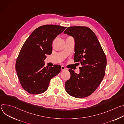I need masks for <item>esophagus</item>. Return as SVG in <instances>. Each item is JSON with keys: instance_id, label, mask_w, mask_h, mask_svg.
<instances>
[{"instance_id": "1", "label": "esophagus", "mask_w": 124, "mask_h": 124, "mask_svg": "<svg viewBox=\"0 0 124 124\" xmlns=\"http://www.w3.org/2000/svg\"><path fill=\"white\" fill-rule=\"evenodd\" d=\"M66 70V69L65 68V67H64L63 66H61V70Z\"/></svg>"}]
</instances>
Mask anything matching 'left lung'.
I'll use <instances>...</instances> for the list:
<instances>
[{
	"instance_id": "obj_1",
	"label": "left lung",
	"mask_w": 124,
	"mask_h": 124,
	"mask_svg": "<svg viewBox=\"0 0 124 124\" xmlns=\"http://www.w3.org/2000/svg\"><path fill=\"white\" fill-rule=\"evenodd\" d=\"M64 33L74 38V61L81 66L78 74L69 70L70 78L65 82V90L75 98L88 97L96 90L104 78L106 56L96 34L89 28L69 27Z\"/></svg>"
}]
</instances>
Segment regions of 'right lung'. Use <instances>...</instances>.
Listing matches in <instances>:
<instances>
[{
	"label": "right lung",
	"instance_id": "add662e5",
	"mask_svg": "<svg viewBox=\"0 0 124 124\" xmlns=\"http://www.w3.org/2000/svg\"><path fill=\"white\" fill-rule=\"evenodd\" d=\"M66 28L57 25L39 27L22 46L16 63V70L23 88L31 94H39L47 89L50 79L61 71V66H45L46 55L52 53V43Z\"/></svg>",
	"mask_w": 124,
	"mask_h": 124
}]
</instances>
